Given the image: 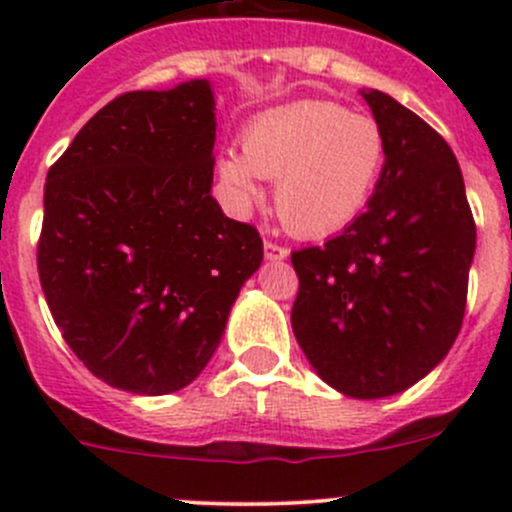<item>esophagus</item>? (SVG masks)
<instances>
[{
    "label": "esophagus",
    "instance_id": "1",
    "mask_svg": "<svg viewBox=\"0 0 512 512\" xmlns=\"http://www.w3.org/2000/svg\"><path fill=\"white\" fill-rule=\"evenodd\" d=\"M287 255H289V250L285 245H280V242L265 240V257H267V260H285Z\"/></svg>",
    "mask_w": 512,
    "mask_h": 512
}]
</instances>
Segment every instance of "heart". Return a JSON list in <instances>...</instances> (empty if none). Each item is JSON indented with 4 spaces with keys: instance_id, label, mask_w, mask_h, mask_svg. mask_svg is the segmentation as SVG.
Wrapping results in <instances>:
<instances>
[{
    "instance_id": "b5f03b06",
    "label": "heart",
    "mask_w": 512,
    "mask_h": 512,
    "mask_svg": "<svg viewBox=\"0 0 512 512\" xmlns=\"http://www.w3.org/2000/svg\"><path fill=\"white\" fill-rule=\"evenodd\" d=\"M379 123L334 101H299L255 118L242 156L225 151L218 175L237 208L260 203V180H277L282 223L302 237L352 225L369 205L386 165Z\"/></svg>"
}]
</instances>
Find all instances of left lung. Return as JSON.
I'll use <instances>...</instances> for the list:
<instances>
[{"label": "left lung", "mask_w": 512, "mask_h": 512, "mask_svg": "<svg viewBox=\"0 0 512 512\" xmlns=\"http://www.w3.org/2000/svg\"><path fill=\"white\" fill-rule=\"evenodd\" d=\"M386 136L366 213L292 252V329L322 381L384 399L428 374L461 332L476 220L451 146L391 96L361 94Z\"/></svg>", "instance_id": "8db88e82"}]
</instances>
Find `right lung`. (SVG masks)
<instances>
[{"mask_svg": "<svg viewBox=\"0 0 512 512\" xmlns=\"http://www.w3.org/2000/svg\"><path fill=\"white\" fill-rule=\"evenodd\" d=\"M213 146L215 98L198 79L113 98L49 168L41 289L71 352L108 386H188L260 267L257 227L210 195Z\"/></svg>", "mask_w": 512, "mask_h": 512, "instance_id": "obj_1", "label": "right lung"}]
</instances>
